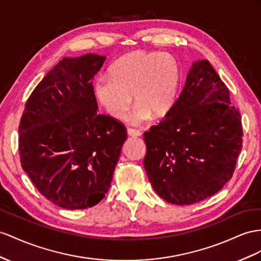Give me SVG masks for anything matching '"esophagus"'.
I'll use <instances>...</instances> for the list:
<instances>
[{
	"label": "esophagus",
	"instance_id": "esophagus-1",
	"mask_svg": "<svg viewBox=\"0 0 261 261\" xmlns=\"http://www.w3.org/2000/svg\"><path fill=\"white\" fill-rule=\"evenodd\" d=\"M126 133H128L129 137H132V138H137V137L141 136V132L136 130V129H131V128H129L128 130H126Z\"/></svg>",
	"mask_w": 261,
	"mask_h": 261
}]
</instances>
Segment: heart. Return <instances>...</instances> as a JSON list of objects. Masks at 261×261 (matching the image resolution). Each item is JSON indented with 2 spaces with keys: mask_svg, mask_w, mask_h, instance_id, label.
Returning <instances> with one entry per match:
<instances>
[{
  "mask_svg": "<svg viewBox=\"0 0 261 261\" xmlns=\"http://www.w3.org/2000/svg\"><path fill=\"white\" fill-rule=\"evenodd\" d=\"M110 76L99 77L93 85L98 101L117 120L125 117L133 100L137 103L131 121L141 124L164 117L174 105L181 70L168 53L132 51L119 58L109 69Z\"/></svg>",
  "mask_w": 261,
  "mask_h": 261,
  "instance_id": "b5f03b06",
  "label": "heart"
}]
</instances>
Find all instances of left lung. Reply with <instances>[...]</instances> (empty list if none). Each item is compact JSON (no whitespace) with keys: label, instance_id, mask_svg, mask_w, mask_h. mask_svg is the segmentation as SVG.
<instances>
[{"label":"left lung","instance_id":"obj_1","mask_svg":"<svg viewBox=\"0 0 261 261\" xmlns=\"http://www.w3.org/2000/svg\"><path fill=\"white\" fill-rule=\"evenodd\" d=\"M144 142L149 181L168 203L200 202L231 178L243 148L242 118L208 61L193 63L181 95L144 132Z\"/></svg>","mask_w":261,"mask_h":261}]
</instances>
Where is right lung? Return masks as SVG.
Segmentation results:
<instances>
[{"label": "right lung", "instance_id": "obj_1", "mask_svg": "<svg viewBox=\"0 0 261 261\" xmlns=\"http://www.w3.org/2000/svg\"><path fill=\"white\" fill-rule=\"evenodd\" d=\"M105 61L97 54L63 58L33 90L19 122L23 170L43 196L66 210L105 197L126 140L123 123L97 112L92 79Z\"/></svg>", "mask_w": 261, "mask_h": 261}]
</instances>
